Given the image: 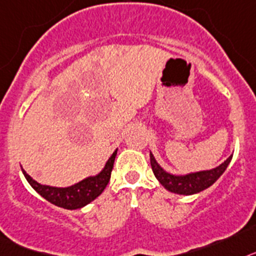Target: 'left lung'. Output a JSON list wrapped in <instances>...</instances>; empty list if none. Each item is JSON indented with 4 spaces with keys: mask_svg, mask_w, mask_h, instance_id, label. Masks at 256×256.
<instances>
[{
    "mask_svg": "<svg viewBox=\"0 0 256 256\" xmlns=\"http://www.w3.org/2000/svg\"><path fill=\"white\" fill-rule=\"evenodd\" d=\"M150 157L153 174L157 178V180L165 186V190H168V192L176 193V194L192 196L208 190V186H212L223 175L224 171L226 170L228 165L232 161L233 154H230L223 164H220V165L214 168L180 175L171 174V172L166 171L164 168H161L158 162L156 161L152 152H150Z\"/></svg>",
    "mask_w": 256,
    "mask_h": 256,
    "instance_id": "left-lung-1",
    "label": "left lung"
}]
</instances>
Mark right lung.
Returning <instances> with one entry per match:
<instances>
[{
    "instance_id": "right-lung-1",
    "label": "right lung",
    "mask_w": 256,
    "mask_h": 256,
    "mask_svg": "<svg viewBox=\"0 0 256 256\" xmlns=\"http://www.w3.org/2000/svg\"><path fill=\"white\" fill-rule=\"evenodd\" d=\"M116 156H117V150L108 158L100 172H98L96 175H90V176L80 180L78 183L68 186H52L41 184L36 182L30 175L26 174L24 168H22V171L30 186L46 201L58 208L76 210V208H82L84 206L88 205L106 190V184L110 183Z\"/></svg>"
}]
</instances>
